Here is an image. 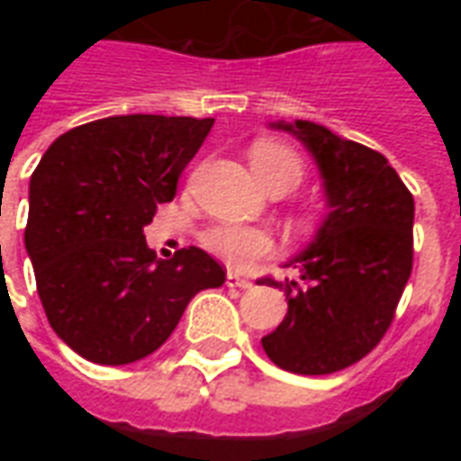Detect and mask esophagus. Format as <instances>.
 I'll use <instances>...</instances> for the list:
<instances>
[{"instance_id":"34e87169","label":"esophagus","mask_w":461,"mask_h":461,"mask_svg":"<svg viewBox=\"0 0 461 461\" xmlns=\"http://www.w3.org/2000/svg\"><path fill=\"white\" fill-rule=\"evenodd\" d=\"M227 286H231V289H251L254 284H251L249 279H244V276H240V274H234V271H230V274H227Z\"/></svg>"}]
</instances>
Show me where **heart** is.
<instances>
[{
    "label": "heart",
    "mask_w": 461,
    "mask_h": 461,
    "mask_svg": "<svg viewBox=\"0 0 461 461\" xmlns=\"http://www.w3.org/2000/svg\"><path fill=\"white\" fill-rule=\"evenodd\" d=\"M251 167L267 187L294 190L303 177V162L289 145L276 140H259L251 148ZM202 244L224 264L244 267L257 257L269 254L274 247L269 231L249 224H217L202 234Z\"/></svg>",
    "instance_id": "1"
}]
</instances>
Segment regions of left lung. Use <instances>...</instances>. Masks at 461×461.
<instances>
[{
    "instance_id": "obj_1",
    "label": "left lung",
    "mask_w": 461,
    "mask_h": 461,
    "mask_svg": "<svg viewBox=\"0 0 461 461\" xmlns=\"http://www.w3.org/2000/svg\"><path fill=\"white\" fill-rule=\"evenodd\" d=\"M309 150L326 214L306 249L286 261L289 311L261 346L281 370L329 375L366 357L385 336L412 271L415 200L385 155L311 121L269 122Z\"/></svg>"
}]
</instances>
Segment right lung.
Segmentation results:
<instances>
[{"label": "right lung", "instance_id": "obj_1", "mask_svg": "<svg viewBox=\"0 0 461 461\" xmlns=\"http://www.w3.org/2000/svg\"><path fill=\"white\" fill-rule=\"evenodd\" d=\"M214 118L111 115L59 135L29 180L24 244L56 336L98 366L170 339L194 294L224 284L200 247L158 259L142 227L170 202Z\"/></svg>", "mask_w": 461, "mask_h": 461}]
</instances>
